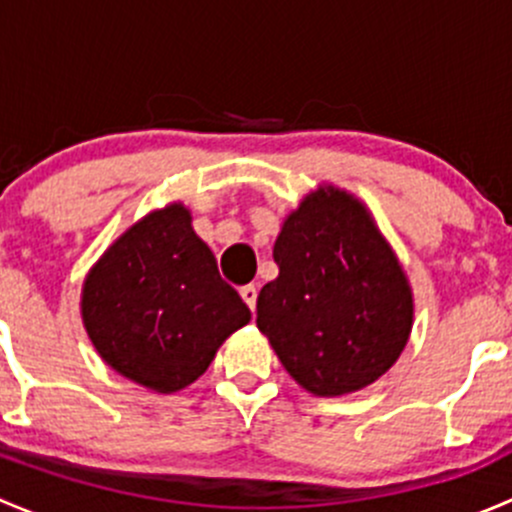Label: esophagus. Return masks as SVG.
Segmentation results:
<instances>
[{
  "label": "esophagus",
  "instance_id": "esophagus-1",
  "mask_svg": "<svg viewBox=\"0 0 512 512\" xmlns=\"http://www.w3.org/2000/svg\"><path fill=\"white\" fill-rule=\"evenodd\" d=\"M240 297L245 299L247 307H250L252 312H255V304H257V287H255V285H245V287H240Z\"/></svg>",
  "mask_w": 512,
  "mask_h": 512
}]
</instances>
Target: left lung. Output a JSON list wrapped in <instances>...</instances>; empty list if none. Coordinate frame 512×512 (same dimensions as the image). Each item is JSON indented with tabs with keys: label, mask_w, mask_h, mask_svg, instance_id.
Returning a JSON list of instances; mask_svg holds the SVG:
<instances>
[{
	"label": "left lung",
	"mask_w": 512,
	"mask_h": 512,
	"mask_svg": "<svg viewBox=\"0 0 512 512\" xmlns=\"http://www.w3.org/2000/svg\"><path fill=\"white\" fill-rule=\"evenodd\" d=\"M280 275L257 297V329L314 396H344L396 364L414 327L409 277L364 203L319 185L287 215Z\"/></svg>",
	"instance_id": "1"
}]
</instances>
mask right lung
I'll return each mask as SVG.
<instances>
[{
    "label": "right lung",
    "instance_id": "obj_1",
    "mask_svg": "<svg viewBox=\"0 0 512 512\" xmlns=\"http://www.w3.org/2000/svg\"><path fill=\"white\" fill-rule=\"evenodd\" d=\"M81 319L113 371L175 394L205 374L225 339L250 322V309L220 277L178 200L106 247L81 287Z\"/></svg>",
    "mask_w": 512,
    "mask_h": 512
}]
</instances>
